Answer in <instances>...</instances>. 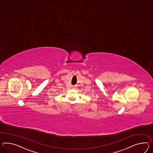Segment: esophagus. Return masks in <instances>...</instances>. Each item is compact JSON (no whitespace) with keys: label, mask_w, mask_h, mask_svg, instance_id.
<instances>
[{"label":"esophagus","mask_w":153,"mask_h":153,"mask_svg":"<svg viewBox=\"0 0 153 153\" xmlns=\"http://www.w3.org/2000/svg\"><path fill=\"white\" fill-rule=\"evenodd\" d=\"M74 88H75V87H74Z\"/></svg>","instance_id":"1"}]
</instances>
